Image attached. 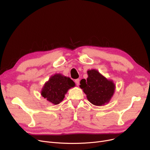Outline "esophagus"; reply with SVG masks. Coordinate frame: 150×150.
Masks as SVG:
<instances>
[{
  "label": "esophagus",
  "instance_id": "1",
  "mask_svg": "<svg viewBox=\"0 0 150 150\" xmlns=\"http://www.w3.org/2000/svg\"><path fill=\"white\" fill-rule=\"evenodd\" d=\"M75 83H76V84L77 86H78V85H79V84H80V79H76V80H75Z\"/></svg>",
  "mask_w": 150,
  "mask_h": 150
}]
</instances>
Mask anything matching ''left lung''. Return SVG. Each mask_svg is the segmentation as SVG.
<instances>
[{
	"instance_id": "left-lung-1",
	"label": "left lung",
	"mask_w": 150,
	"mask_h": 150,
	"mask_svg": "<svg viewBox=\"0 0 150 150\" xmlns=\"http://www.w3.org/2000/svg\"><path fill=\"white\" fill-rule=\"evenodd\" d=\"M87 72V80L82 79L80 87L86 93L89 101L96 106H103L109 103L114 95L115 84L96 69L88 70Z\"/></svg>"
}]
</instances>
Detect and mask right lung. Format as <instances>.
<instances>
[{
    "label": "right lung",
    "mask_w": 150,
    "mask_h": 150,
    "mask_svg": "<svg viewBox=\"0 0 150 150\" xmlns=\"http://www.w3.org/2000/svg\"><path fill=\"white\" fill-rule=\"evenodd\" d=\"M75 83L70 78L60 74L52 76L47 81L41 92V96L53 105L60 103L68 90L75 86Z\"/></svg>",
    "instance_id": "obj_1"
}]
</instances>
